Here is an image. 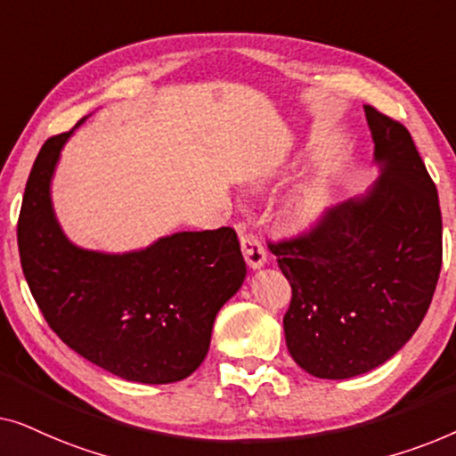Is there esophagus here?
Wrapping results in <instances>:
<instances>
[{"mask_svg":"<svg viewBox=\"0 0 456 456\" xmlns=\"http://www.w3.org/2000/svg\"><path fill=\"white\" fill-rule=\"evenodd\" d=\"M236 230H239L240 248H242V255H245V259H247V265L251 267V270H259V267L264 265L267 259L264 245H261V240L257 239V236L248 230L247 224H239Z\"/></svg>","mask_w":456,"mask_h":456,"instance_id":"1","label":"esophagus"}]
</instances>
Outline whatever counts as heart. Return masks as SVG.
Returning <instances> with one entry per match:
<instances>
[{"mask_svg":"<svg viewBox=\"0 0 456 456\" xmlns=\"http://www.w3.org/2000/svg\"><path fill=\"white\" fill-rule=\"evenodd\" d=\"M330 203H332V192H330L328 183L314 180V183L303 184L301 189L292 192L289 203H286V217L295 228L309 230L322 220Z\"/></svg>","mask_w":456,"mask_h":456,"instance_id":"b5f03b06","label":"heart"}]
</instances>
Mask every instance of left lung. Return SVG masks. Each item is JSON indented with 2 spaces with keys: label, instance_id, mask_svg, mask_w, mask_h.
Segmentation results:
<instances>
[{
  "label": "left lung",
  "instance_id": "obj_1",
  "mask_svg": "<svg viewBox=\"0 0 456 456\" xmlns=\"http://www.w3.org/2000/svg\"><path fill=\"white\" fill-rule=\"evenodd\" d=\"M365 118L376 184L330 208L311 232L267 242L292 289L286 346L323 379L395 357L426 317L442 267L438 192L409 130L371 105Z\"/></svg>",
  "mask_w": 456,
  "mask_h": 456
}]
</instances>
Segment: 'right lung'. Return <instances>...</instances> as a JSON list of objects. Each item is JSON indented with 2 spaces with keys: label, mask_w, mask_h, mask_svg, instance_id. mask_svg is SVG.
Listing matches in <instances>:
<instances>
[{
  "label": "right lung",
  "mask_w": 456,
  "mask_h": 456,
  "mask_svg": "<svg viewBox=\"0 0 456 456\" xmlns=\"http://www.w3.org/2000/svg\"><path fill=\"white\" fill-rule=\"evenodd\" d=\"M74 128L45 141L24 189L18 251L28 289L61 342L105 371L141 384L189 378L209 351L217 311L247 276L236 232H176L130 253L77 247L52 205Z\"/></svg>",
  "instance_id": "right-lung-1"
}]
</instances>
